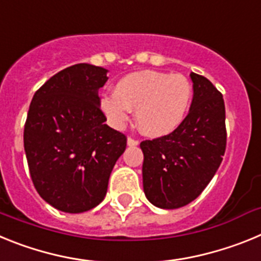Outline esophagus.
<instances>
[{
  "mask_svg": "<svg viewBox=\"0 0 261 261\" xmlns=\"http://www.w3.org/2000/svg\"><path fill=\"white\" fill-rule=\"evenodd\" d=\"M126 144H128V146H137L138 141L137 140H135V138L128 137V140H126Z\"/></svg>",
  "mask_w": 261,
  "mask_h": 261,
  "instance_id": "obj_1",
  "label": "esophagus"
}]
</instances>
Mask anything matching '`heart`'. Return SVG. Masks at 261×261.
<instances>
[{
  "mask_svg": "<svg viewBox=\"0 0 261 261\" xmlns=\"http://www.w3.org/2000/svg\"><path fill=\"white\" fill-rule=\"evenodd\" d=\"M192 96V85L184 75L141 70L121 78L115 93L100 98L99 107L115 129H123L136 110L138 129L147 137L158 138L183 124Z\"/></svg>",
  "mask_w": 261,
  "mask_h": 261,
  "instance_id": "obj_1",
  "label": "heart"
}]
</instances>
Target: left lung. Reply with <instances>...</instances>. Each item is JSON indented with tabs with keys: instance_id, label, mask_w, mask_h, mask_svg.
<instances>
[{
	"instance_id": "obj_1",
	"label": "left lung",
	"mask_w": 261,
	"mask_h": 261,
	"mask_svg": "<svg viewBox=\"0 0 261 261\" xmlns=\"http://www.w3.org/2000/svg\"><path fill=\"white\" fill-rule=\"evenodd\" d=\"M193 99L183 124L167 136L141 142L146 199L177 209L197 199L213 179L226 149L225 102L208 78L191 73Z\"/></svg>"
}]
</instances>
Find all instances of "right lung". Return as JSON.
<instances>
[{"instance_id": "1", "label": "right lung", "mask_w": 261, "mask_h": 261, "mask_svg": "<svg viewBox=\"0 0 261 261\" xmlns=\"http://www.w3.org/2000/svg\"><path fill=\"white\" fill-rule=\"evenodd\" d=\"M108 70L75 64L50 77L34 95L24 125V151L40 197L65 213L95 208L107 193L126 138L105 124L98 90Z\"/></svg>"}]
</instances>
